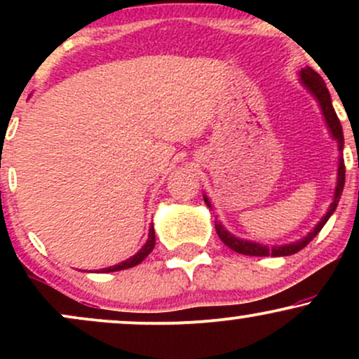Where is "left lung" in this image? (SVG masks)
<instances>
[{"mask_svg":"<svg viewBox=\"0 0 359 359\" xmlns=\"http://www.w3.org/2000/svg\"><path fill=\"white\" fill-rule=\"evenodd\" d=\"M300 77H302V82L304 86L311 90L312 94L317 97V101H319L320 108H323V114L325 118V121H327V126L329 130H331L332 137L336 138L337 142V148H339V151H343V147H344V137H343V128H341V123H339V118H337L334 108H332V102H331V96H329V90L325 88V82L323 81V77L317 74L314 69L307 67V69H302L300 71ZM344 175H346V167H344V160L341 158L339 160V168H337V187H336V194H334V201H332L331 208H329V211L325 216L320 219L319 224L316 226L314 231H311L307 234L304 240H300L297 243H290V245H283V246H265V245H258V243H251V241H245V240H240V238L233 236L231 233L226 231L224 228L221 226V222H214V226H216V233L217 236L221 238V241L224 243L228 248H231L233 251H236V253H241V255H248V257H288V255H294L300 251L302 248H306V246L311 243L314 238L319 234L320 229L324 228V224L327 222L329 217H331V214L336 211L337 208V203H339L341 199V194H343V189H344ZM204 203L211 208V203L208 201V197L204 196Z\"/></svg>","mask_w":359,"mask_h":359,"instance_id":"8db88e82","label":"left lung"}]
</instances>
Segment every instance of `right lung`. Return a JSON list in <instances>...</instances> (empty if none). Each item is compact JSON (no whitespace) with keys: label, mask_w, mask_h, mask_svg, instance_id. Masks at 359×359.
<instances>
[{"label":"right lung","mask_w":359,"mask_h":359,"mask_svg":"<svg viewBox=\"0 0 359 359\" xmlns=\"http://www.w3.org/2000/svg\"><path fill=\"white\" fill-rule=\"evenodd\" d=\"M154 246H155V231H154V226H151L150 233H148V240H147V243H145V246H143V248L140 250L138 253L135 255V257L128 258L126 262H121V263H119V265L108 266V269H104L102 271H106V273H108V271L126 270V269H131V266H137L138 263H142L143 259H145V258L148 257V255H150V251L154 250Z\"/></svg>","instance_id":"right-lung-1"}]
</instances>
